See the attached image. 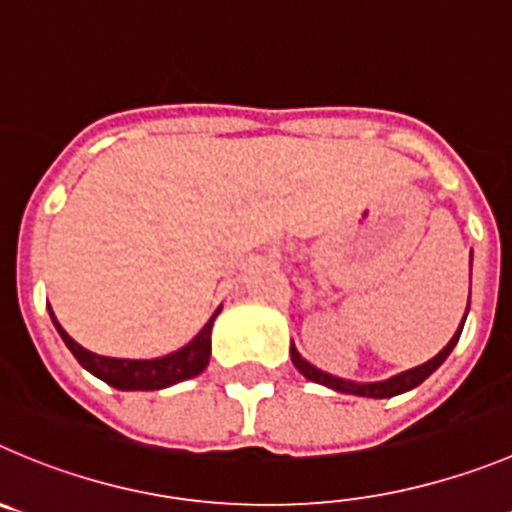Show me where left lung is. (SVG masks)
Masks as SVG:
<instances>
[{"mask_svg":"<svg viewBox=\"0 0 512 512\" xmlns=\"http://www.w3.org/2000/svg\"><path fill=\"white\" fill-rule=\"evenodd\" d=\"M467 310H470V298H467ZM467 310H465V318H467ZM465 318H462V326H465ZM462 326L457 328L455 336L450 338V343H447V346H444L437 356L429 358L427 364L414 366V369H409V371H401V374L391 376V379H384V381H351V379H341V376L326 374V371H321L318 366L310 364V361H305V358L298 353V348H295V343H290V358H293L295 369H298L308 381H315V384L328 386V389L341 391V394L366 396V399H391V396H399V394H404V391L417 389L424 379H429V376H432L434 371H437L439 366L447 361V356L452 353V348H455L457 341H460Z\"/></svg>","mask_w":512,"mask_h":512,"instance_id":"obj_1","label":"left lung"}]
</instances>
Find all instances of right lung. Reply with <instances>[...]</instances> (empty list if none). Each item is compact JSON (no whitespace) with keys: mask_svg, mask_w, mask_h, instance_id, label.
Listing matches in <instances>:
<instances>
[{"mask_svg":"<svg viewBox=\"0 0 512 512\" xmlns=\"http://www.w3.org/2000/svg\"><path fill=\"white\" fill-rule=\"evenodd\" d=\"M222 305L214 310V315L204 323L202 331L191 338L184 348L174 353H166L159 358H111V356H98V353L88 351L80 343H75L73 338L65 333V328L57 323L55 313L50 308V318L55 323L57 333L65 341V346L70 348L78 364L85 371H90L93 376H98L100 381H105L113 389L121 391H156L166 389V386H174L179 381L194 379V376L202 374L209 366V356H212V326L214 318L219 315Z\"/></svg>","mask_w":512,"mask_h":512,"instance_id":"right-lung-1","label":"right lung"}]
</instances>
